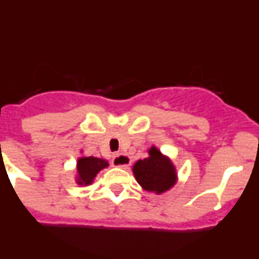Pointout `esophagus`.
<instances>
[{
	"mask_svg": "<svg viewBox=\"0 0 259 259\" xmlns=\"http://www.w3.org/2000/svg\"><path fill=\"white\" fill-rule=\"evenodd\" d=\"M113 166L120 167V168H127L131 163V159L127 154H115L113 157V161H111Z\"/></svg>",
	"mask_w": 259,
	"mask_h": 259,
	"instance_id": "1",
	"label": "esophagus"
}]
</instances>
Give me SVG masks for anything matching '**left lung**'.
<instances>
[{
	"label": "left lung",
	"instance_id": "8db88e82",
	"mask_svg": "<svg viewBox=\"0 0 259 259\" xmlns=\"http://www.w3.org/2000/svg\"><path fill=\"white\" fill-rule=\"evenodd\" d=\"M148 153L149 157L139 159L132 171L143 189L161 194L175 185L178 180L175 166L170 158L162 154L155 146H152Z\"/></svg>",
	"mask_w": 259,
	"mask_h": 259
}]
</instances>
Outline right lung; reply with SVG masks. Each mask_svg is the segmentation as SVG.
<instances>
[{"instance_id":"add662e5","label":"right lung","mask_w":259,"mask_h":259,"mask_svg":"<svg viewBox=\"0 0 259 259\" xmlns=\"http://www.w3.org/2000/svg\"><path fill=\"white\" fill-rule=\"evenodd\" d=\"M109 166L106 159L96 157H81L77 159L76 170H77V180L79 185H89L92 184L93 179L98 172Z\"/></svg>"}]
</instances>
